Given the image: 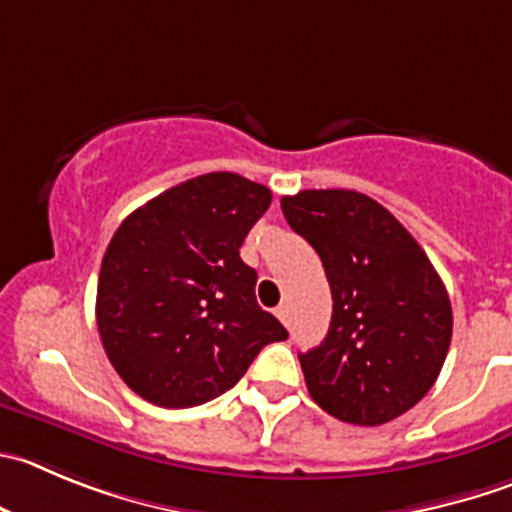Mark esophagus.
Segmentation results:
<instances>
[{"label":"esophagus","mask_w":512,"mask_h":512,"mask_svg":"<svg viewBox=\"0 0 512 512\" xmlns=\"http://www.w3.org/2000/svg\"><path fill=\"white\" fill-rule=\"evenodd\" d=\"M276 316H279V319L284 321L286 326H289V321H291V311H289V304H286V301H284V304H279V309H276Z\"/></svg>","instance_id":"34e87169"}]
</instances>
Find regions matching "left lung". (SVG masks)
Segmentation results:
<instances>
[{
  "mask_svg": "<svg viewBox=\"0 0 512 512\" xmlns=\"http://www.w3.org/2000/svg\"><path fill=\"white\" fill-rule=\"evenodd\" d=\"M281 211L314 246L332 289V324L299 354L311 399L349 425L405 415L435 384L452 339L445 284L420 243L357 191H301Z\"/></svg>",
  "mask_w": 512,
  "mask_h": 512,
  "instance_id": "8db88e82",
  "label": "left lung"
}]
</instances>
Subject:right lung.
Masks as SVG:
<instances>
[{
	"label": "right lung",
	"instance_id": "right-lung-1",
	"mask_svg": "<svg viewBox=\"0 0 512 512\" xmlns=\"http://www.w3.org/2000/svg\"><path fill=\"white\" fill-rule=\"evenodd\" d=\"M271 191L236 173H206L130 213L97 281V329L115 372L168 410L231 389L256 354L289 337L256 301L243 238Z\"/></svg>",
	"mask_w": 512,
	"mask_h": 512
}]
</instances>
